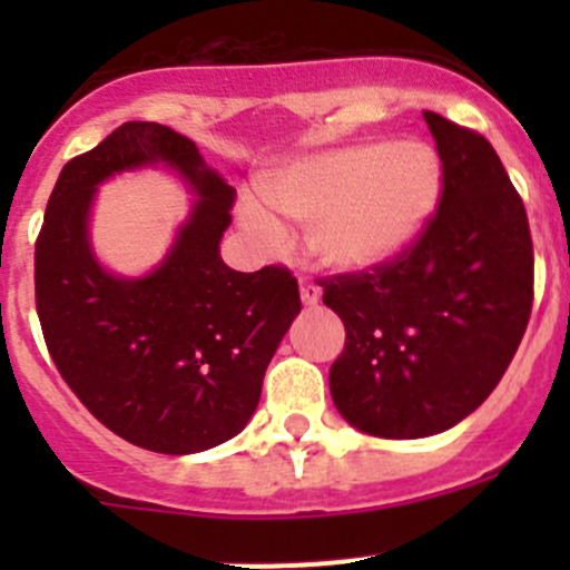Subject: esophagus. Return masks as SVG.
<instances>
[{
  "label": "esophagus",
  "instance_id": "34e87169",
  "mask_svg": "<svg viewBox=\"0 0 570 570\" xmlns=\"http://www.w3.org/2000/svg\"><path fill=\"white\" fill-rule=\"evenodd\" d=\"M320 286L314 281H301V301L303 306H317L320 303Z\"/></svg>",
  "mask_w": 570,
  "mask_h": 570
}]
</instances>
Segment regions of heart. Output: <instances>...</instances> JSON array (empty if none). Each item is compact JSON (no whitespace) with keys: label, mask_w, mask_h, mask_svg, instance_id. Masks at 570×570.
Returning <instances> with one entry per match:
<instances>
[{"label":"heart","mask_w":570,"mask_h":570,"mask_svg":"<svg viewBox=\"0 0 570 570\" xmlns=\"http://www.w3.org/2000/svg\"><path fill=\"white\" fill-rule=\"evenodd\" d=\"M269 209L306 223V245L322 267L364 273L411 248L441 198V163L424 142H353L312 154L264 176ZM243 226L278 243L269 212L245 200Z\"/></svg>","instance_id":"heart-1"}]
</instances>
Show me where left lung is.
Masks as SVG:
<instances>
[{
	"instance_id": "obj_1",
	"label": "left lung",
	"mask_w": 570,
	"mask_h": 570,
	"mask_svg": "<svg viewBox=\"0 0 570 570\" xmlns=\"http://www.w3.org/2000/svg\"><path fill=\"white\" fill-rule=\"evenodd\" d=\"M441 157L439 209L389 264L322 278L344 322L331 366L338 413L377 439L455 428L508 372L532 312L527 209L474 129L424 112Z\"/></svg>"
}]
</instances>
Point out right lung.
Returning a JSON list of instances; mask_svg holds the SVG:
<instances>
[{
    "instance_id": "add662e5",
    "label": "right lung",
    "mask_w": 570,
    "mask_h": 570,
    "mask_svg": "<svg viewBox=\"0 0 570 570\" xmlns=\"http://www.w3.org/2000/svg\"><path fill=\"white\" fill-rule=\"evenodd\" d=\"M163 161L199 195L166 262L146 279L109 276L89 250L95 187ZM234 187L193 140L129 120L66 163L36 243V308L46 347L85 407L129 444L163 455L234 439L262 396L269 358L301 312L281 264L237 273L220 258Z\"/></svg>"
}]
</instances>
